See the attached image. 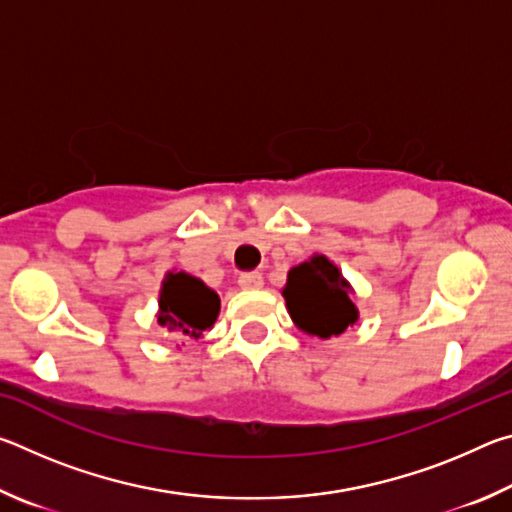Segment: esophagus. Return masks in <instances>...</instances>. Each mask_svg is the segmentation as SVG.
Here are the masks:
<instances>
[{
  "label": "esophagus",
  "instance_id": "esophagus-1",
  "mask_svg": "<svg viewBox=\"0 0 512 512\" xmlns=\"http://www.w3.org/2000/svg\"><path fill=\"white\" fill-rule=\"evenodd\" d=\"M239 287L241 289H262L264 287V277H262V273H257V271L244 273L239 277Z\"/></svg>",
  "mask_w": 512,
  "mask_h": 512
}]
</instances>
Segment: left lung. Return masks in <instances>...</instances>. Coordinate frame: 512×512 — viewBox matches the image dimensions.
Segmentation results:
<instances>
[{
  "label": "left lung",
  "mask_w": 512,
  "mask_h": 512,
  "mask_svg": "<svg viewBox=\"0 0 512 512\" xmlns=\"http://www.w3.org/2000/svg\"><path fill=\"white\" fill-rule=\"evenodd\" d=\"M282 296L293 325L309 336L332 339L359 320L352 302L354 289L341 268L325 255L314 253L287 273Z\"/></svg>",
  "instance_id": "obj_1"
}]
</instances>
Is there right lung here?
<instances>
[{
	"mask_svg": "<svg viewBox=\"0 0 512 512\" xmlns=\"http://www.w3.org/2000/svg\"><path fill=\"white\" fill-rule=\"evenodd\" d=\"M221 311V298L201 277L167 271L158 293V323L176 339H201Z\"/></svg>",
	"mask_w": 512,
	"mask_h": 512,
	"instance_id": "add662e5",
	"label": "right lung"
}]
</instances>
